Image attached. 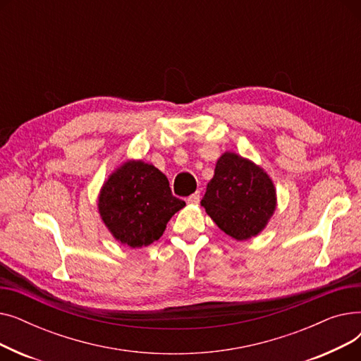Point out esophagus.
I'll return each instance as SVG.
<instances>
[{
  "label": "esophagus",
  "instance_id": "34e87169",
  "mask_svg": "<svg viewBox=\"0 0 361 361\" xmlns=\"http://www.w3.org/2000/svg\"><path fill=\"white\" fill-rule=\"evenodd\" d=\"M187 202L190 203V204H197V203L200 202V192H196V193H193L192 196H188V197H187Z\"/></svg>",
  "mask_w": 361,
  "mask_h": 361
}]
</instances>
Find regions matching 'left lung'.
<instances>
[{
	"instance_id": "obj_1",
	"label": "left lung",
	"mask_w": 361,
	"mask_h": 361,
	"mask_svg": "<svg viewBox=\"0 0 361 361\" xmlns=\"http://www.w3.org/2000/svg\"><path fill=\"white\" fill-rule=\"evenodd\" d=\"M200 203L225 234L243 241L267 226L276 207V193L260 166L225 152Z\"/></svg>"
}]
</instances>
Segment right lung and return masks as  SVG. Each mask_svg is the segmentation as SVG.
<instances>
[{
  "instance_id": "obj_1",
  "label": "right lung",
  "mask_w": 361,
  "mask_h": 361,
  "mask_svg": "<svg viewBox=\"0 0 361 361\" xmlns=\"http://www.w3.org/2000/svg\"><path fill=\"white\" fill-rule=\"evenodd\" d=\"M184 206L161 171L142 161H127L114 171L98 203L111 234L133 249L159 240L171 216Z\"/></svg>"
}]
</instances>
